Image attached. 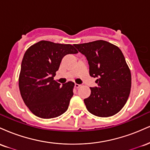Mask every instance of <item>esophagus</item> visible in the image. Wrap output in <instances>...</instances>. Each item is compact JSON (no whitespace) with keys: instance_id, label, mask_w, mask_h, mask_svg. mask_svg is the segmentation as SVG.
Listing matches in <instances>:
<instances>
[{"instance_id":"esophagus-1","label":"esophagus","mask_w":150,"mask_h":150,"mask_svg":"<svg viewBox=\"0 0 150 150\" xmlns=\"http://www.w3.org/2000/svg\"><path fill=\"white\" fill-rule=\"evenodd\" d=\"M80 85H78V84H76V83H75V88H76V89H78L79 88V87H80Z\"/></svg>"}]
</instances>
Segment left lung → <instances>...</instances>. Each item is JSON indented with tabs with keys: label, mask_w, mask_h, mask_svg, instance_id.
Listing matches in <instances>:
<instances>
[{
	"label": "left lung",
	"mask_w": 150,
	"mask_h": 150,
	"mask_svg": "<svg viewBox=\"0 0 150 150\" xmlns=\"http://www.w3.org/2000/svg\"><path fill=\"white\" fill-rule=\"evenodd\" d=\"M74 46L87 58L90 76L98 77V87H90V96L84 99L87 109L99 117H109L119 112L131 88V73L122 51L104 40Z\"/></svg>",
	"instance_id": "8db88e82"
}]
</instances>
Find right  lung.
<instances>
[{
	"label": "right lung",
	"instance_id": "add662e5",
	"mask_svg": "<svg viewBox=\"0 0 150 150\" xmlns=\"http://www.w3.org/2000/svg\"><path fill=\"white\" fill-rule=\"evenodd\" d=\"M77 53L73 45L44 40L26 51L19 75V88L25 105L35 116L53 118L67 111L75 84L70 81L61 86L53 77L63 56Z\"/></svg>",
	"mask_w": 150,
	"mask_h": 150
}]
</instances>
